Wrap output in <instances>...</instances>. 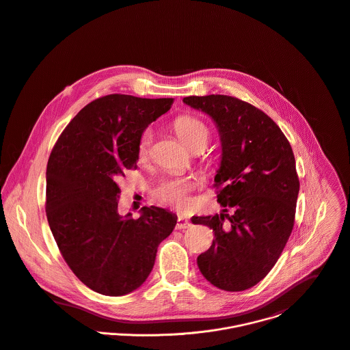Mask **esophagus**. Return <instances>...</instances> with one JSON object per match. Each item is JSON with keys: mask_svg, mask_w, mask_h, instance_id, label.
<instances>
[{"mask_svg": "<svg viewBox=\"0 0 350 350\" xmlns=\"http://www.w3.org/2000/svg\"><path fill=\"white\" fill-rule=\"evenodd\" d=\"M191 226H192V223L188 219L181 217V216L177 219V224H176L177 230H185V228H189Z\"/></svg>", "mask_w": 350, "mask_h": 350, "instance_id": "34e87169", "label": "esophagus"}]
</instances>
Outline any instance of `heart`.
Returning <instances> with one entry per match:
<instances>
[{
    "label": "heart",
    "mask_w": 350,
    "mask_h": 350,
    "mask_svg": "<svg viewBox=\"0 0 350 350\" xmlns=\"http://www.w3.org/2000/svg\"><path fill=\"white\" fill-rule=\"evenodd\" d=\"M176 133L180 140L188 147L193 148L196 146L206 147L210 138V131L207 126L193 116H181L174 123ZM152 146V133L150 129L144 130L140 135L138 142V158L140 161H144L151 151ZM192 184L189 181H165L162 183L157 191L155 195L159 202L173 206L176 208H187L191 206V192Z\"/></svg>",
    "instance_id": "b5f03b06"
}]
</instances>
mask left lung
<instances>
[{"mask_svg":"<svg viewBox=\"0 0 350 350\" xmlns=\"http://www.w3.org/2000/svg\"><path fill=\"white\" fill-rule=\"evenodd\" d=\"M183 101L212 118L221 142L215 187L224 210L192 219L215 234L198 267L223 291L249 289L275 267L293 228L299 177L292 147L279 126L246 101L224 94Z\"/></svg>","mask_w":350,"mask_h":350,"instance_id":"left-lung-1","label":"left lung"}]
</instances>
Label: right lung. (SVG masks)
<instances>
[{"label":"right lung","instance_id":"add662e5","mask_svg":"<svg viewBox=\"0 0 350 350\" xmlns=\"http://www.w3.org/2000/svg\"><path fill=\"white\" fill-rule=\"evenodd\" d=\"M173 98L108 94L83 107L57 140L46 172V213L72 273L107 296L127 295L148 278L158 245L177 216L143 207L118 212V181L137 169L138 142Z\"/></svg>","mask_w":350,"mask_h":350}]
</instances>
